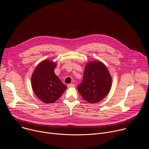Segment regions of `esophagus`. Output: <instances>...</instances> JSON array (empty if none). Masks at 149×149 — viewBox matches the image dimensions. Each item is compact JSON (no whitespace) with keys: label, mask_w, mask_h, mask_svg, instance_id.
Instances as JSON below:
<instances>
[{"label":"esophagus","mask_w":149,"mask_h":149,"mask_svg":"<svg viewBox=\"0 0 149 149\" xmlns=\"http://www.w3.org/2000/svg\"><path fill=\"white\" fill-rule=\"evenodd\" d=\"M75 84H68V87H75Z\"/></svg>","instance_id":"esophagus-1"}]
</instances>
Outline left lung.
<instances>
[{
  "label": "left lung",
  "instance_id": "1",
  "mask_svg": "<svg viewBox=\"0 0 149 149\" xmlns=\"http://www.w3.org/2000/svg\"><path fill=\"white\" fill-rule=\"evenodd\" d=\"M111 84V76L106 66L99 61H94L86 65L83 81L77 89L85 100L95 103L106 97Z\"/></svg>",
  "mask_w": 149,
  "mask_h": 149
}]
</instances>
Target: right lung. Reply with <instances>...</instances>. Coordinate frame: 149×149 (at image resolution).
Segmentation results:
<instances>
[{"instance_id": "right-lung-1", "label": "right lung", "mask_w": 149, "mask_h": 149, "mask_svg": "<svg viewBox=\"0 0 149 149\" xmlns=\"http://www.w3.org/2000/svg\"><path fill=\"white\" fill-rule=\"evenodd\" d=\"M56 63L49 60L42 62L36 68L31 77L33 90L44 103H53L61 96L67 87L54 72Z\"/></svg>"}]
</instances>
